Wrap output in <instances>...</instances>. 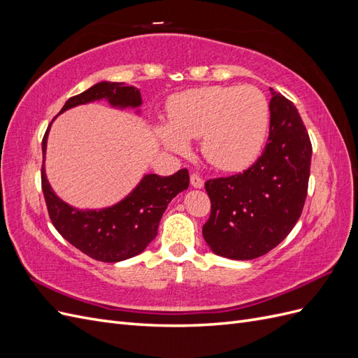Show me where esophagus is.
<instances>
[{"mask_svg": "<svg viewBox=\"0 0 358 358\" xmlns=\"http://www.w3.org/2000/svg\"><path fill=\"white\" fill-rule=\"evenodd\" d=\"M191 185L194 188H201L204 185V180L203 178L199 175V173H192L191 175Z\"/></svg>", "mask_w": 358, "mask_h": 358, "instance_id": "obj_1", "label": "esophagus"}]
</instances>
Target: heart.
Instances as JSON below:
<instances>
[{
  "label": "heart",
  "instance_id": "obj_1",
  "mask_svg": "<svg viewBox=\"0 0 358 358\" xmlns=\"http://www.w3.org/2000/svg\"><path fill=\"white\" fill-rule=\"evenodd\" d=\"M170 123L158 125L161 142L175 152L201 137V152L212 166L237 170L262 150L270 127V106L255 86H203L175 95Z\"/></svg>",
  "mask_w": 358,
  "mask_h": 358
}]
</instances>
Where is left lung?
<instances>
[{
	"label": "left lung",
	"mask_w": 358,
	"mask_h": 358,
	"mask_svg": "<svg viewBox=\"0 0 358 358\" xmlns=\"http://www.w3.org/2000/svg\"><path fill=\"white\" fill-rule=\"evenodd\" d=\"M267 145L251 167L206 180L210 216L203 237L212 251L252 259L272 251L299 221L308 196L312 143L296 106L270 88Z\"/></svg>",
	"instance_id": "left-lung-1"
}]
</instances>
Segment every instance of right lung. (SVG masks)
<instances>
[{
	"label": "right lung",
	"mask_w": 358,
	"mask_h": 358,
	"mask_svg": "<svg viewBox=\"0 0 358 358\" xmlns=\"http://www.w3.org/2000/svg\"><path fill=\"white\" fill-rule=\"evenodd\" d=\"M100 99H107L112 106L121 107L142 104L140 92L133 86L100 82L69 99L59 113L70 107ZM49 127L41 142L43 155L46 152ZM188 185L189 173L187 169H180L167 178L146 175L121 203L99 212H80L57 197L46 179L45 166H41V189L53 227L79 251L104 263L122 262L143 252L155 239L161 216L169 203Z\"/></svg>",
	"instance_id": "1"
}]
</instances>
